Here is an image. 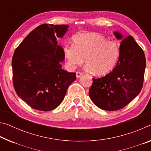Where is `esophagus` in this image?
<instances>
[{
  "label": "esophagus",
  "instance_id": "1",
  "mask_svg": "<svg viewBox=\"0 0 151 151\" xmlns=\"http://www.w3.org/2000/svg\"><path fill=\"white\" fill-rule=\"evenodd\" d=\"M83 75V74L82 73H81V72H76V78H80Z\"/></svg>",
  "mask_w": 151,
  "mask_h": 151
}]
</instances>
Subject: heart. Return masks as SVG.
I'll return each mask as SVG.
<instances>
[{"instance_id":"1","label":"heart","mask_w":151,"mask_h":151,"mask_svg":"<svg viewBox=\"0 0 151 151\" xmlns=\"http://www.w3.org/2000/svg\"><path fill=\"white\" fill-rule=\"evenodd\" d=\"M73 45L64 49L68 64L71 66L81 65L85 58L87 70L96 75H106L111 72L120 56L118 42L108 41L104 35L96 33L76 35L73 40Z\"/></svg>"}]
</instances>
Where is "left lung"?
<instances>
[{"label": "left lung", "instance_id": "left-lung-1", "mask_svg": "<svg viewBox=\"0 0 151 151\" xmlns=\"http://www.w3.org/2000/svg\"><path fill=\"white\" fill-rule=\"evenodd\" d=\"M122 40L120 56L114 70L104 77L93 78L89 97L93 102L106 111H116L127 106L139 94L144 82L146 58L144 52L132 36Z\"/></svg>", "mask_w": 151, "mask_h": 151}]
</instances>
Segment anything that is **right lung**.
Instances as JSON below:
<instances>
[{"mask_svg": "<svg viewBox=\"0 0 151 151\" xmlns=\"http://www.w3.org/2000/svg\"><path fill=\"white\" fill-rule=\"evenodd\" d=\"M68 27L66 25H40L29 33L14 52V88L33 109L47 111L56 108L68 86L76 80L75 73L62 68L64 50L56 40L63 37Z\"/></svg>", "mask_w": 151, "mask_h": 151, "instance_id": "obj_1", "label": "right lung"}]
</instances>
